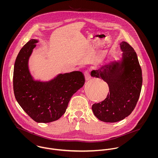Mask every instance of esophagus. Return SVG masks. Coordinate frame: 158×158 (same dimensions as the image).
Instances as JSON below:
<instances>
[{"instance_id": "obj_1", "label": "esophagus", "mask_w": 158, "mask_h": 158, "mask_svg": "<svg viewBox=\"0 0 158 158\" xmlns=\"http://www.w3.org/2000/svg\"><path fill=\"white\" fill-rule=\"evenodd\" d=\"M85 80L86 81H88L90 79V73L89 70H86L85 72Z\"/></svg>"}]
</instances>
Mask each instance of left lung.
I'll use <instances>...</instances> for the list:
<instances>
[{"label": "left lung", "mask_w": 158, "mask_h": 158, "mask_svg": "<svg viewBox=\"0 0 158 158\" xmlns=\"http://www.w3.org/2000/svg\"><path fill=\"white\" fill-rule=\"evenodd\" d=\"M123 52L119 60H112L101 69L92 70V77L108 85L110 93L105 100L92 106L95 116L105 122H116L128 116L139 100L142 85V70L134 48L125 41L120 43Z\"/></svg>", "instance_id": "1"}]
</instances>
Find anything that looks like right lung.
Wrapping results in <instances>:
<instances>
[{"mask_svg":"<svg viewBox=\"0 0 158 158\" xmlns=\"http://www.w3.org/2000/svg\"><path fill=\"white\" fill-rule=\"evenodd\" d=\"M39 40L31 39L21 49L13 72L15 98L23 109L38 123H49L59 119L68 108L72 96L85 82L80 71L59 73L48 81L34 79L28 61Z\"/></svg>","mask_w":158,"mask_h":158,"instance_id":"obj_1","label":"right lung"}]
</instances>
